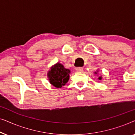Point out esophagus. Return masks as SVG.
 I'll return each instance as SVG.
<instances>
[{
    "label": "esophagus",
    "instance_id": "1",
    "mask_svg": "<svg viewBox=\"0 0 135 135\" xmlns=\"http://www.w3.org/2000/svg\"><path fill=\"white\" fill-rule=\"evenodd\" d=\"M76 71L77 72H82L83 71V68H77L76 69Z\"/></svg>",
    "mask_w": 135,
    "mask_h": 135
}]
</instances>
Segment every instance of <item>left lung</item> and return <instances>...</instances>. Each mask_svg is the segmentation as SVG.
I'll return each mask as SVG.
<instances>
[{"instance_id": "obj_1", "label": "left lung", "mask_w": 135, "mask_h": 135, "mask_svg": "<svg viewBox=\"0 0 135 135\" xmlns=\"http://www.w3.org/2000/svg\"><path fill=\"white\" fill-rule=\"evenodd\" d=\"M95 74H98V70H97V71L95 72ZM102 79V75H99L98 77V80H101Z\"/></svg>"}]
</instances>
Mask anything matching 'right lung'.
I'll list each match as a JSON object with an SVG mask.
<instances>
[{
  "label": "right lung",
  "mask_w": 135,
  "mask_h": 135,
  "mask_svg": "<svg viewBox=\"0 0 135 135\" xmlns=\"http://www.w3.org/2000/svg\"><path fill=\"white\" fill-rule=\"evenodd\" d=\"M71 71L66 69L60 62H57L50 68L47 73L49 82L55 87L60 88L64 86L69 79Z\"/></svg>",
  "instance_id": "obj_1"
}]
</instances>
